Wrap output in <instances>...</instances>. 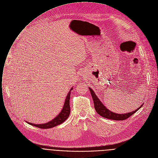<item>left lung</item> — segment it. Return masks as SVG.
<instances>
[{
  "instance_id": "obj_1",
  "label": "left lung",
  "mask_w": 158,
  "mask_h": 158,
  "mask_svg": "<svg viewBox=\"0 0 158 158\" xmlns=\"http://www.w3.org/2000/svg\"><path fill=\"white\" fill-rule=\"evenodd\" d=\"M89 88V91L91 93V97L94 102V109H95L96 111L97 112V113L98 114H100V116H102L103 118H106L107 119H113V120H124L128 118L130 116H131V115H133L134 113H135L138 110H139L143 105V104H142L138 109H136V110L130 112V113H127L124 114H118V113H113V111L109 110L103 103L100 100V99L98 98V97L96 95V94L94 93V92L93 91V90L92 89V88Z\"/></svg>"
}]
</instances>
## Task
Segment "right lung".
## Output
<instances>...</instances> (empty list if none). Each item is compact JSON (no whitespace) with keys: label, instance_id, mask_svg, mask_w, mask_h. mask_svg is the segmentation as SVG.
Returning <instances> with one entry per match:
<instances>
[{"label":"right lung","instance_id":"obj_1","mask_svg":"<svg viewBox=\"0 0 158 158\" xmlns=\"http://www.w3.org/2000/svg\"><path fill=\"white\" fill-rule=\"evenodd\" d=\"M73 89V88H72L67 95V97L65 100V103L63 106V108L61 111V112L52 121L44 123V124H33L29 122L26 121L28 124L34 126V127L42 128V129H48L53 128L56 126H58L62 123H64L69 116L70 113V93L71 91Z\"/></svg>","mask_w":158,"mask_h":158}]
</instances>
